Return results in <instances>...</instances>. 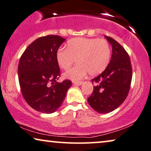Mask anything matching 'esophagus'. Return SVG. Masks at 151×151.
<instances>
[{
    "label": "esophagus",
    "instance_id": "obj_1",
    "mask_svg": "<svg viewBox=\"0 0 151 151\" xmlns=\"http://www.w3.org/2000/svg\"><path fill=\"white\" fill-rule=\"evenodd\" d=\"M82 82H73V84L76 85V86H80V85H82Z\"/></svg>",
    "mask_w": 151,
    "mask_h": 151
}]
</instances>
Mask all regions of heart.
<instances>
[{"label":"heart","instance_id":"1","mask_svg":"<svg viewBox=\"0 0 151 151\" xmlns=\"http://www.w3.org/2000/svg\"><path fill=\"white\" fill-rule=\"evenodd\" d=\"M110 47L104 39L74 38L67 43L66 49L60 48L56 54V60L60 69L67 70L76 59L78 65L64 74L67 79L76 81L89 73L91 76L104 71L110 58Z\"/></svg>","mask_w":151,"mask_h":151}]
</instances>
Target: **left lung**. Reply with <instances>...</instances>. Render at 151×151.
Instances as JSON below:
<instances>
[{
  "label": "left lung",
  "instance_id": "obj_1",
  "mask_svg": "<svg viewBox=\"0 0 151 151\" xmlns=\"http://www.w3.org/2000/svg\"><path fill=\"white\" fill-rule=\"evenodd\" d=\"M112 45V54L106 69L91 81L96 82L88 98L89 105L100 114L111 112L119 108L127 97L132 78L129 56L116 41L105 36Z\"/></svg>",
  "mask_w": 151,
  "mask_h": 151
}]
</instances>
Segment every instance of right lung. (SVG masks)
I'll use <instances>...</instances> for the list:
<instances>
[{
    "label": "right lung",
    "mask_w": 151,
    "mask_h": 151,
    "mask_svg": "<svg viewBox=\"0 0 151 151\" xmlns=\"http://www.w3.org/2000/svg\"><path fill=\"white\" fill-rule=\"evenodd\" d=\"M65 41L58 35L41 37L28 45L19 59L17 73L22 94L38 112H56L71 86L70 80L57 82L60 71L56 54Z\"/></svg>",
    "instance_id": "obj_1"
}]
</instances>
